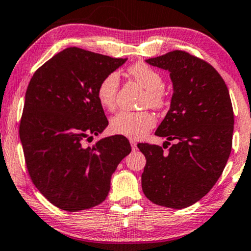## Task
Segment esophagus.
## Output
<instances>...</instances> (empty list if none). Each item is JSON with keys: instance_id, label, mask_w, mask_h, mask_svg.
<instances>
[{"instance_id": "esophagus-1", "label": "esophagus", "mask_w": 251, "mask_h": 251, "mask_svg": "<svg viewBox=\"0 0 251 251\" xmlns=\"http://www.w3.org/2000/svg\"><path fill=\"white\" fill-rule=\"evenodd\" d=\"M129 143H131L132 150H137V143H135L134 140H129Z\"/></svg>"}]
</instances>
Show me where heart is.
Instances as JSON below:
<instances>
[{
    "label": "heart",
    "mask_w": 251,
    "mask_h": 251,
    "mask_svg": "<svg viewBox=\"0 0 251 251\" xmlns=\"http://www.w3.org/2000/svg\"><path fill=\"white\" fill-rule=\"evenodd\" d=\"M128 75L146 89L143 98L144 106L155 109L163 108L168 102V93L163 87V77L158 71L145 62H135L127 68ZM119 75L116 72L108 73L101 79L97 88V97L100 105L106 109L116 107L119 92ZM155 119L149 111H120L111 118L109 128L113 133L125 135L131 139H139L154 126Z\"/></svg>",
    "instance_id": "heart-1"
}]
</instances>
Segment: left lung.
Instances as JSON below:
<instances>
[{
	"mask_svg": "<svg viewBox=\"0 0 251 251\" xmlns=\"http://www.w3.org/2000/svg\"><path fill=\"white\" fill-rule=\"evenodd\" d=\"M146 62L170 72L174 96L155 131L169 142L163 148L138 144L146 158L144 195L157 205L188 208L212 189L229 159L234 132L229 91L210 63L184 50L169 51ZM170 140L176 143L164 151Z\"/></svg>",
	"mask_w": 251,
	"mask_h": 251,
	"instance_id": "8db88e82",
	"label": "left lung"
}]
</instances>
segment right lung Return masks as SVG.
<instances>
[{
	"label": "right lung",
	"instance_id": "right-lung-1",
	"mask_svg": "<svg viewBox=\"0 0 251 251\" xmlns=\"http://www.w3.org/2000/svg\"><path fill=\"white\" fill-rule=\"evenodd\" d=\"M125 61L70 47L37 68L28 85L19 128L25 166L36 189L65 211L102 203L112 174L131 152L124 135L86 146L108 125L98 85Z\"/></svg>",
	"mask_w": 251,
	"mask_h": 251
}]
</instances>
